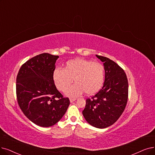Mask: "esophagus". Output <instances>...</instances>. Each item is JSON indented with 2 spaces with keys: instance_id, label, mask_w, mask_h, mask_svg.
<instances>
[{
  "instance_id": "obj_1",
  "label": "esophagus",
  "mask_w": 155,
  "mask_h": 155,
  "mask_svg": "<svg viewBox=\"0 0 155 155\" xmlns=\"http://www.w3.org/2000/svg\"><path fill=\"white\" fill-rule=\"evenodd\" d=\"M76 100V99L75 98H70V102L72 103V102L75 101Z\"/></svg>"
}]
</instances>
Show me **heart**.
<instances>
[{"instance_id": "b5f03b06", "label": "heart", "mask_w": 155, "mask_h": 155, "mask_svg": "<svg viewBox=\"0 0 155 155\" xmlns=\"http://www.w3.org/2000/svg\"><path fill=\"white\" fill-rule=\"evenodd\" d=\"M53 83L57 88L64 91L74 79L75 84L65 91L71 97L81 95L85 91L88 95L95 94L104 82L105 71L102 64L81 58L67 61L64 69H55L52 74Z\"/></svg>"}]
</instances>
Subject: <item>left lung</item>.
Listing matches in <instances>:
<instances>
[{
  "label": "left lung",
  "mask_w": 155,
  "mask_h": 155,
  "mask_svg": "<svg viewBox=\"0 0 155 155\" xmlns=\"http://www.w3.org/2000/svg\"><path fill=\"white\" fill-rule=\"evenodd\" d=\"M96 56L104 62V83L95 95L86 99L82 113L90 125L105 128L114 124L124 111L128 101V83L125 72L114 61Z\"/></svg>",
  "instance_id": "obj_1"
}]
</instances>
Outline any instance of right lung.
<instances>
[{"label":"right lung","instance_id":"obj_1","mask_svg":"<svg viewBox=\"0 0 155 155\" xmlns=\"http://www.w3.org/2000/svg\"><path fill=\"white\" fill-rule=\"evenodd\" d=\"M58 56L42 53L27 61L16 78L18 103L23 114L35 125L51 127L65 114L68 98L57 89L52 74Z\"/></svg>","mask_w":155,"mask_h":155}]
</instances>
